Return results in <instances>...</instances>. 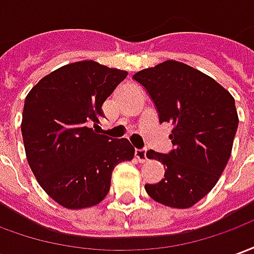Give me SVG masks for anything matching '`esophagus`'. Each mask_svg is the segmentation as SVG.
I'll return each instance as SVG.
<instances>
[{
    "label": "esophagus",
    "mask_w": 254,
    "mask_h": 254,
    "mask_svg": "<svg viewBox=\"0 0 254 254\" xmlns=\"http://www.w3.org/2000/svg\"><path fill=\"white\" fill-rule=\"evenodd\" d=\"M134 156L140 163H144L147 160V149H136L134 151Z\"/></svg>",
    "instance_id": "34e87169"
}]
</instances>
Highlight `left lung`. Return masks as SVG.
I'll use <instances>...</instances> for the list:
<instances>
[{"label": "left lung", "mask_w": 254, "mask_h": 254, "mask_svg": "<svg viewBox=\"0 0 254 254\" xmlns=\"http://www.w3.org/2000/svg\"><path fill=\"white\" fill-rule=\"evenodd\" d=\"M133 78L154 102L159 121L173 127L169 154L147 151L165 166V178L147 184L155 201L189 208L207 196L227 165L238 127L234 98L212 77L187 64L169 60L143 69Z\"/></svg>", "instance_id": "8db88e82"}]
</instances>
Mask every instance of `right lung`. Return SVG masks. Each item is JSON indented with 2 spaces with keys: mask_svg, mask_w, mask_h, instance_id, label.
<instances>
[{
  "mask_svg": "<svg viewBox=\"0 0 254 254\" xmlns=\"http://www.w3.org/2000/svg\"><path fill=\"white\" fill-rule=\"evenodd\" d=\"M127 72L95 61L58 67L32 87L24 102L21 134L31 170L42 189L69 209L94 207L110 190L117 165L132 160L127 138L92 130L102 105Z\"/></svg>",
  "mask_w": 254,
  "mask_h": 254,
  "instance_id": "right-lung-1",
  "label": "right lung"
}]
</instances>
